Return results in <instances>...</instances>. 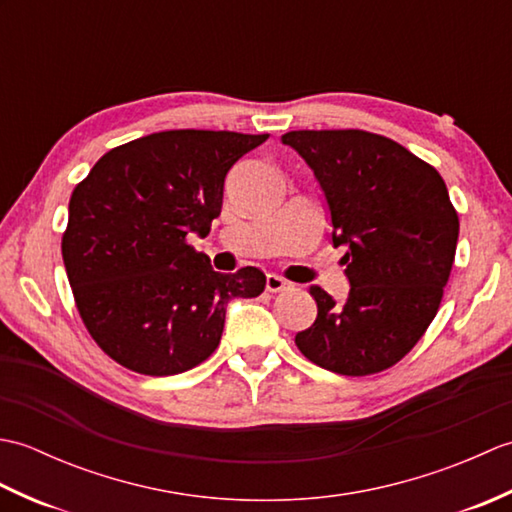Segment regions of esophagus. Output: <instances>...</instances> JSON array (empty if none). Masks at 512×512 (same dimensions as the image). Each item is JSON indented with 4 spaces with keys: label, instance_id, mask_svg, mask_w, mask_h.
I'll use <instances>...</instances> for the list:
<instances>
[{
    "label": "esophagus",
    "instance_id": "obj_1",
    "mask_svg": "<svg viewBox=\"0 0 512 512\" xmlns=\"http://www.w3.org/2000/svg\"><path fill=\"white\" fill-rule=\"evenodd\" d=\"M286 288H290V284H288L284 277L273 275V273L266 275V290L268 292H281V290H286Z\"/></svg>",
    "mask_w": 512,
    "mask_h": 512
}]
</instances>
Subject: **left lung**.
Wrapping results in <instances>:
<instances>
[{"mask_svg":"<svg viewBox=\"0 0 512 512\" xmlns=\"http://www.w3.org/2000/svg\"><path fill=\"white\" fill-rule=\"evenodd\" d=\"M281 143L317 178L350 281L343 303L310 286L317 319L295 343L334 374L383 372L420 341L440 308L460 233L447 184L409 149L361 129H301Z\"/></svg>","mask_w":512,"mask_h":512,"instance_id":"left-lung-1","label":"left lung"}]
</instances>
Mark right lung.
Instances as JSON below:
<instances>
[{
    "mask_svg": "<svg viewBox=\"0 0 512 512\" xmlns=\"http://www.w3.org/2000/svg\"><path fill=\"white\" fill-rule=\"evenodd\" d=\"M268 134L171 129L116 147L70 198L61 253L85 328L116 363L173 376L220 345L226 306L264 292L246 266L215 273L189 244L222 211L224 178Z\"/></svg>",
    "mask_w": 512,
    "mask_h": 512,
    "instance_id": "right-lung-1",
    "label": "right lung"
}]
</instances>
